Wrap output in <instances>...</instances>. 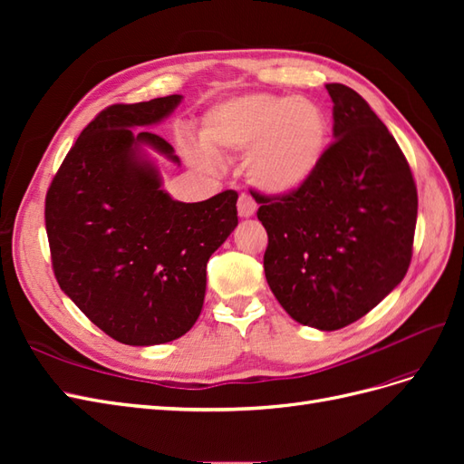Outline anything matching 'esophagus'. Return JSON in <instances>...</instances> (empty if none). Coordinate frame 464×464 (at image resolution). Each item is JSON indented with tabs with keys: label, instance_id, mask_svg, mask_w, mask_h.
I'll use <instances>...</instances> for the list:
<instances>
[{
	"label": "esophagus",
	"instance_id": "esophagus-1",
	"mask_svg": "<svg viewBox=\"0 0 464 464\" xmlns=\"http://www.w3.org/2000/svg\"><path fill=\"white\" fill-rule=\"evenodd\" d=\"M256 210H257L256 201L251 199L249 195H240V199H237V215L242 218H249L256 215Z\"/></svg>",
	"mask_w": 464,
	"mask_h": 464
}]
</instances>
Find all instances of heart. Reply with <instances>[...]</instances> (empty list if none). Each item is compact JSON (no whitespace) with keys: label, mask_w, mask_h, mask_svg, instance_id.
Masks as SVG:
<instances>
[{"label":"heart","mask_w":464,"mask_h":464,"mask_svg":"<svg viewBox=\"0 0 464 464\" xmlns=\"http://www.w3.org/2000/svg\"><path fill=\"white\" fill-rule=\"evenodd\" d=\"M193 159L213 166L224 154H242L251 186L269 198L304 189L317 174L329 145L325 110L305 96L249 92L210 106L201 120Z\"/></svg>","instance_id":"obj_1"}]
</instances>
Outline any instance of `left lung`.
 <instances>
[{
  "mask_svg": "<svg viewBox=\"0 0 464 464\" xmlns=\"http://www.w3.org/2000/svg\"><path fill=\"white\" fill-rule=\"evenodd\" d=\"M333 135L317 174L286 198H265L263 266L286 314L319 331L358 321L409 271L418 215L411 166L363 98L329 82Z\"/></svg>",
  "mask_w": 464,
  "mask_h": 464,
  "instance_id": "left-lung-1",
  "label": "left lung"
}]
</instances>
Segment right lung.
I'll use <instances>...</instances> for the list:
<instances>
[{"label": "right lung", "instance_id": "1", "mask_svg": "<svg viewBox=\"0 0 464 464\" xmlns=\"http://www.w3.org/2000/svg\"><path fill=\"white\" fill-rule=\"evenodd\" d=\"M181 94L114 104L67 152L46 195V232L60 288L98 329L130 346L179 339L198 321L207 261L237 227V193L181 203L162 189L145 149L179 166L150 125Z\"/></svg>", "mask_w": 464, "mask_h": 464}]
</instances>
